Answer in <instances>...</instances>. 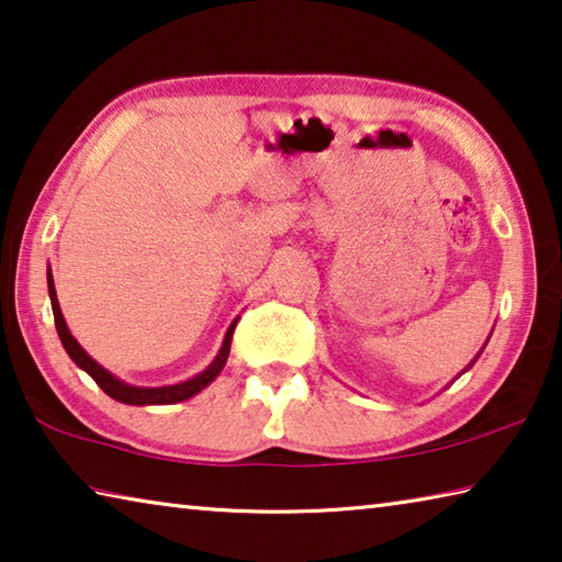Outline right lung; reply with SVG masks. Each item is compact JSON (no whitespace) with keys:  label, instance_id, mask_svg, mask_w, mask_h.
Listing matches in <instances>:
<instances>
[{"label":"right lung","instance_id":"obj_1","mask_svg":"<svg viewBox=\"0 0 562 562\" xmlns=\"http://www.w3.org/2000/svg\"><path fill=\"white\" fill-rule=\"evenodd\" d=\"M46 280H49V297H52V310H54V325L56 331H59V339L66 349V355H69L76 367H81L83 372H87L93 382H97L103 392H106L111 398H116L121 404H131V406H148V404H176V402H186V398L195 396L198 392H203V389L213 382V379L223 372L227 355H231V341H233V329L237 325V319L227 329V335L223 339V347L217 351V357L211 361V367L205 369V372L195 374L193 379H188V382H180V384H170V386H133L121 382V379L113 376L109 369H103L99 361H93L87 351L81 349L79 341L71 337L69 327H66L64 315H61V307H59V300H56V290H54V278H52V270L46 274Z\"/></svg>","mask_w":562,"mask_h":562}]
</instances>
